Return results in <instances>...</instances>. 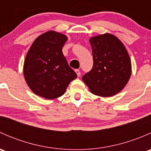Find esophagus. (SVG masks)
Listing matches in <instances>:
<instances>
[{
    "label": "esophagus",
    "mask_w": 151,
    "mask_h": 151,
    "mask_svg": "<svg viewBox=\"0 0 151 151\" xmlns=\"http://www.w3.org/2000/svg\"><path fill=\"white\" fill-rule=\"evenodd\" d=\"M75 72L77 73V76H78V77H80V76L81 75V73H80V70H79V69H76Z\"/></svg>",
    "instance_id": "obj_1"
}]
</instances>
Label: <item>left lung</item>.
<instances>
[{
    "label": "left lung",
    "mask_w": 151,
    "mask_h": 151,
    "mask_svg": "<svg viewBox=\"0 0 151 151\" xmlns=\"http://www.w3.org/2000/svg\"><path fill=\"white\" fill-rule=\"evenodd\" d=\"M93 66L83 77L92 93L102 97L115 95L126 86L132 74L129 53L122 42L109 33L90 39Z\"/></svg>",
    "instance_id": "8db88e82"
}]
</instances>
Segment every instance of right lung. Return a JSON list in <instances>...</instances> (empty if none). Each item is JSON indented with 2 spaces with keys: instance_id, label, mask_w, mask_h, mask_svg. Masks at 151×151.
Listing matches in <instances>:
<instances>
[{
  "instance_id": "add662e5",
  "label": "right lung",
  "mask_w": 151,
  "mask_h": 151,
  "mask_svg": "<svg viewBox=\"0 0 151 151\" xmlns=\"http://www.w3.org/2000/svg\"><path fill=\"white\" fill-rule=\"evenodd\" d=\"M66 41V36L50 30L36 38L29 49L24 62V77L36 95L47 99L61 96L77 78L62 52Z\"/></svg>"
}]
</instances>
